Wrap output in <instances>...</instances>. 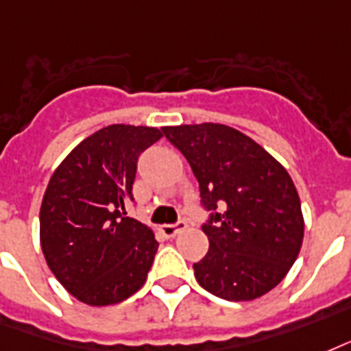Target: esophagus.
Wrapping results in <instances>:
<instances>
[{"label":"esophagus","mask_w":351,"mask_h":351,"mask_svg":"<svg viewBox=\"0 0 351 351\" xmlns=\"http://www.w3.org/2000/svg\"><path fill=\"white\" fill-rule=\"evenodd\" d=\"M184 227H186L184 221H179V223L176 225H162L161 232L167 236V238H173V236H178L181 230H184Z\"/></svg>","instance_id":"esophagus-1"}]
</instances>
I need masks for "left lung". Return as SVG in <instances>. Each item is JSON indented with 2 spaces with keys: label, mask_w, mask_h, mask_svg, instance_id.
<instances>
[{
  "label": "left lung",
  "mask_w": 351,
  "mask_h": 351,
  "mask_svg": "<svg viewBox=\"0 0 351 351\" xmlns=\"http://www.w3.org/2000/svg\"><path fill=\"white\" fill-rule=\"evenodd\" d=\"M189 161L201 205L216 210L203 225L208 252L194 263L201 287L225 300H254L284 280L304 240L300 197L291 176L234 128L203 122L162 126Z\"/></svg>",
  "instance_id": "left-lung-1"
}]
</instances>
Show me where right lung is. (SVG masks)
<instances>
[{"label":"right lung","mask_w":351,"mask_h":351,"mask_svg":"<svg viewBox=\"0 0 351 351\" xmlns=\"http://www.w3.org/2000/svg\"><path fill=\"white\" fill-rule=\"evenodd\" d=\"M161 130L106 126L75 146L49 179L40 208V243L49 269L88 306L119 304L146 282L154 230L128 216L137 159Z\"/></svg>","instance_id":"right-lung-1"}]
</instances>
